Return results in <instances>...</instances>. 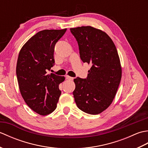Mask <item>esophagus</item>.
Returning a JSON list of instances; mask_svg holds the SVG:
<instances>
[{
    "label": "esophagus",
    "instance_id": "34e87169",
    "mask_svg": "<svg viewBox=\"0 0 148 148\" xmlns=\"http://www.w3.org/2000/svg\"><path fill=\"white\" fill-rule=\"evenodd\" d=\"M66 79H69V80H73L74 79V77H71V76H66Z\"/></svg>",
    "mask_w": 148,
    "mask_h": 148
}]
</instances>
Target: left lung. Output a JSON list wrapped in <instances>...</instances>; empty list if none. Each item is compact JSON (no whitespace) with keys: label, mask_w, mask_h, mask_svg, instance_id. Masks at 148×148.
Listing matches in <instances>:
<instances>
[{"label":"left lung","mask_w":148,"mask_h":148,"mask_svg":"<svg viewBox=\"0 0 148 148\" xmlns=\"http://www.w3.org/2000/svg\"><path fill=\"white\" fill-rule=\"evenodd\" d=\"M78 43L80 58L92 65L86 79H74L77 108L98 114L111 104L121 78V67L114 42L101 30L86 26L70 29Z\"/></svg>","instance_id":"8db88e82"}]
</instances>
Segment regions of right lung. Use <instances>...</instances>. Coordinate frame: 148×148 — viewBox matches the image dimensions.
Instances as JSON below:
<instances>
[{"mask_svg":"<svg viewBox=\"0 0 148 148\" xmlns=\"http://www.w3.org/2000/svg\"><path fill=\"white\" fill-rule=\"evenodd\" d=\"M66 30L40 31L19 53L16 76L20 93L28 106L40 115L54 111L61 95L59 84L65 77L47 72L55 65V46Z\"/></svg>","mask_w":148,"mask_h":148,"instance_id":"right-lung-1","label":"right lung"}]
</instances>
